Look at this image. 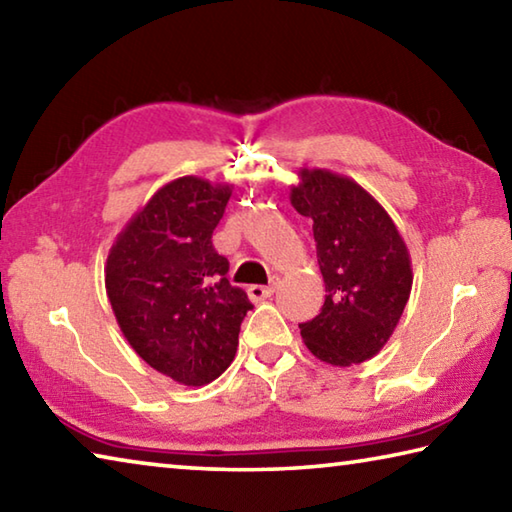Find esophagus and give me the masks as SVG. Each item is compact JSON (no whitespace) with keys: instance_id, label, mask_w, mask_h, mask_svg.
Listing matches in <instances>:
<instances>
[{"instance_id":"34e87169","label":"esophagus","mask_w":512,"mask_h":512,"mask_svg":"<svg viewBox=\"0 0 512 512\" xmlns=\"http://www.w3.org/2000/svg\"><path fill=\"white\" fill-rule=\"evenodd\" d=\"M273 291H275V282L268 284V287H259V284H255V287L248 289V298L253 302H262L266 298H271Z\"/></svg>"}]
</instances>
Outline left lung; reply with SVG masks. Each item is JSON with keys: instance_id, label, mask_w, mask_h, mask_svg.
I'll return each instance as SVG.
<instances>
[{"instance_id": "left-lung-1", "label": "left lung", "mask_w": 512, "mask_h": 512, "mask_svg": "<svg viewBox=\"0 0 512 512\" xmlns=\"http://www.w3.org/2000/svg\"><path fill=\"white\" fill-rule=\"evenodd\" d=\"M289 201L311 219L325 282L320 314L300 325L309 352L348 368L379 354L413 287L406 241L381 203L357 180L329 169H298Z\"/></svg>"}]
</instances>
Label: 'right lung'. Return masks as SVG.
<instances>
[{
  "label": "right lung",
  "mask_w": 512,
  "mask_h": 512,
  "mask_svg": "<svg viewBox=\"0 0 512 512\" xmlns=\"http://www.w3.org/2000/svg\"><path fill=\"white\" fill-rule=\"evenodd\" d=\"M232 185L183 176L162 185L119 232L106 293L131 348L183 386H205L235 359L248 296L212 246Z\"/></svg>",
  "instance_id": "add662e5"
}]
</instances>
